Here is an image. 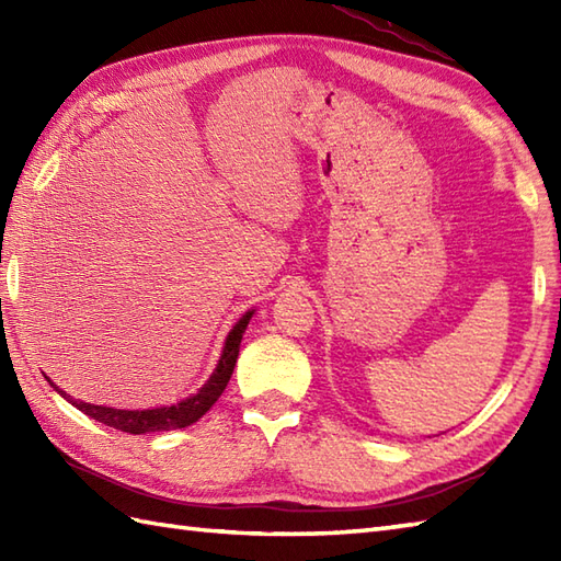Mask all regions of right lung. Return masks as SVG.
<instances>
[{
  "instance_id": "right-lung-1",
  "label": "right lung",
  "mask_w": 561,
  "mask_h": 561,
  "mask_svg": "<svg viewBox=\"0 0 561 561\" xmlns=\"http://www.w3.org/2000/svg\"><path fill=\"white\" fill-rule=\"evenodd\" d=\"M250 316L253 311H248L238 323L233 325V330L229 332L224 344V354L214 368V374L209 376V380L205 383V388H199L193 398H187L178 404H171V408H157V410H113V408H103V404H89V402H77L71 400L67 392H62L59 388H55L59 396L67 398L77 410H81L83 414H89L91 420H96L105 426L121 428L125 434H149V432H173V428H183L190 426L193 422H197L202 414H205L214 402L219 400V396L224 392V388L229 386V378L233 374V366L238 359V350H241V340L243 332L250 323Z\"/></svg>"
}]
</instances>
